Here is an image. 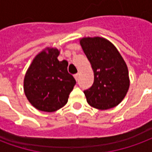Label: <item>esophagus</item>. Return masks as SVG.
Segmentation results:
<instances>
[{
	"label": "esophagus",
	"instance_id": "34e87169",
	"mask_svg": "<svg viewBox=\"0 0 152 152\" xmlns=\"http://www.w3.org/2000/svg\"><path fill=\"white\" fill-rule=\"evenodd\" d=\"M74 77H75V80L77 81L78 80V77H79V75H78V74H76V75H75V76H74Z\"/></svg>",
	"mask_w": 152,
	"mask_h": 152
}]
</instances>
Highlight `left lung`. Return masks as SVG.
I'll list each match as a JSON object with an SVG mask.
<instances>
[{"instance_id": "8db88e82", "label": "left lung", "mask_w": 152, "mask_h": 152, "mask_svg": "<svg viewBox=\"0 0 152 152\" xmlns=\"http://www.w3.org/2000/svg\"><path fill=\"white\" fill-rule=\"evenodd\" d=\"M80 45L94 72V83L84 91L91 107L107 110L122 101L129 87L128 67L113 43L103 37H83Z\"/></svg>"}]
</instances>
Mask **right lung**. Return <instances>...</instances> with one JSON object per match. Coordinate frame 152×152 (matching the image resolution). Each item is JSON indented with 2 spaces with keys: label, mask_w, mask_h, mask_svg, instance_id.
I'll return each instance as SVG.
<instances>
[{
  "label": "right lung",
  "mask_w": 152,
  "mask_h": 152,
  "mask_svg": "<svg viewBox=\"0 0 152 152\" xmlns=\"http://www.w3.org/2000/svg\"><path fill=\"white\" fill-rule=\"evenodd\" d=\"M59 54L56 48H45L32 60L24 77V93L39 111L52 113L64 107L76 83L68 73L67 61L57 59Z\"/></svg>",
  "instance_id": "add662e5"
}]
</instances>
